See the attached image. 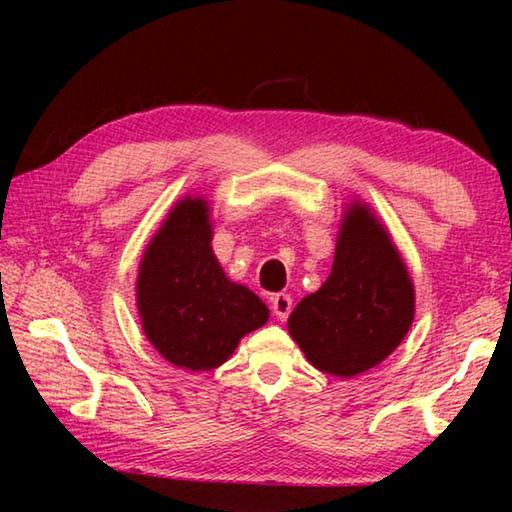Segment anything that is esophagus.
Masks as SVG:
<instances>
[{
    "mask_svg": "<svg viewBox=\"0 0 512 512\" xmlns=\"http://www.w3.org/2000/svg\"><path fill=\"white\" fill-rule=\"evenodd\" d=\"M271 309H273L275 318L287 320L289 314H291V309H293V300H291L289 293H275V296L271 298Z\"/></svg>",
    "mask_w": 512,
    "mask_h": 512,
    "instance_id": "1",
    "label": "esophagus"
}]
</instances>
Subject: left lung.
Masks as SVG:
<instances>
[{
	"mask_svg": "<svg viewBox=\"0 0 512 512\" xmlns=\"http://www.w3.org/2000/svg\"><path fill=\"white\" fill-rule=\"evenodd\" d=\"M415 293L391 237L368 207L345 214L332 273L298 302L289 332L309 363L354 377L384 361L409 332Z\"/></svg>",
	"mask_w": 512,
	"mask_h": 512,
	"instance_id": "obj_1",
	"label": "left lung"
}]
</instances>
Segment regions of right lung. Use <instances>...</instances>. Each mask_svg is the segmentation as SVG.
Listing matches in <instances>:
<instances>
[{"instance_id":"add662e5","label":"right lung","mask_w":512,"mask_h":512,"mask_svg":"<svg viewBox=\"0 0 512 512\" xmlns=\"http://www.w3.org/2000/svg\"><path fill=\"white\" fill-rule=\"evenodd\" d=\"M210 244L207 203L183 198L151 239L137 275L146 339L173 366L194 372L221 366L241 336L268 320L264 302L225 277Z\"/></svg>"}]
</instances>
